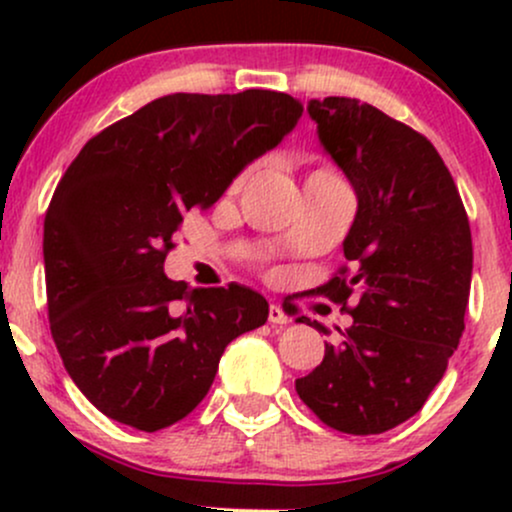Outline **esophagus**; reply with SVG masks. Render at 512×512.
Returning <instances> with one entry per match:
<instances>
[{
    "label": "esophagus",
    "mask_w": 512,
    "mask_h": 512,
    "mask_svg": "<svg viewBox=\"0 0 512 512\" xmlns=\"http://www.w3.org/2000/svg\"><path fill=\"white\" fill-rule=\"evenodd\" d=\"M269 322H272V325H289V315L284 313V310H281V305H276V303H272L269 305Z\"/></svg>",
    "instance_id": "1"
}]
</instances>
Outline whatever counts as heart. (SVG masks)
Returning <instances> with one entry per match:
<instances>
[{
    "label": "heart",
    "instance_id": "1",
    "mask_svg": "<svg viewBox=\"0 0 512 512\" xmlns=\"http://www.w3.org/2000/svg\"><path fill=\"white\" fill-rule=\"evenodd\" d=\"M315 173H332V170H315ZM334 175V173H332Z\"/></svg>",
    "mask_w": 512,
    "mask_h": 512
}]
</instances>
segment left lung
<instances>
[{
	"instance_id": "8db88e82",
	"label": "left lung",
	"mask_w": 512,
	"mask_h": 512,
	"mask_svg": "<svg viewBox=\"0 0 512 512\" xmlns=\"http://www.w3.org/2000/svg\"><path fill=\"white\" fill-rule=\"evenodd\" d=\"M308 113L358 199L344 238L351 267L317 289L354 325L337 346L325 344L296 392L334 431L373 436L424 407L460 344L472 231L455 180L424 134L356 98L310 101ZM310 327L327 334L320 322Z\"/></svg>"
}]
</instances>
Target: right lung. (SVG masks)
Here are the masks:
<instances>
[{"label": "right lung", "instance_id": "1", "mask_svg": "<svg viewBox=\"0 0 512 512\" xmlns=\"http://www.w3.org/2000/svg\"><path fill=\"white\" fill-rule=\"evenodd\" d=\"M289 93H173L88 139L45 214L50 332L64 368L110 419L154 433L207 397L223 349L267 322L240 284L163 274L182 216L209 209L296 127Z\"/></svg>", "mask_w": 512, "mask_h": 512}]
</instances>
